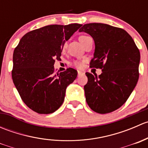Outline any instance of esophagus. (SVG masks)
<instances>
[{
  "mask_svg": "<svg viewBox=\"0 0 148 148\" xmlns=\"http://www.w3.org/2000/svg\"><path fill=\"white\" fill-rule=\"evenodd\" d=\"M84 74V73L82 72V71H78V77H80V76H82Z\"/></svg>",
  "mask_w": 148,
  "mask_h": 148,
  "instance_id": "obj_1",
  "label": "esophagus"
}]
</instances>
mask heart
I'll use <instances>...</instances> for the list:
<instances>
[{
  "mask_svg": "<svg viewBox=\"0 0 148 148\" xmlns=\"http://www.w3.org/2000/svg\"><path fill=\"white\" fill-rule=\"evenodd\" d=\"M86 37H88L87 36H79V40L80 42L82 43L84 40L86 38ZM66 44H64L63 46H62V50H64V49H66ZM71 65L72 66L76 67V68L81 69V68H82V66H83V61L74 60L71 62Z\"/></svg>",
  "mask_w": 148,
  "mask_h": 148,
  "instance_id": "b5f03b06",
  "label": "heart"
}]
</instances>
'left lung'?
<instances>
[{
    "label": "left lung",
    "mask_w": 148,
    "mask_h": 148,
    "mask_svg": "<svg viewBox=\"0 0 148 148\" xmlns=\"http://www.w3.org/2000/svg\"><path fill=\"white\" fill-rule=\"evenodd\" d=\"M79 31L93 38L95 50L90 67L102 71L98 77L86 73V102L95 112H112L125 104L138 83L140 51L122 28L93 23L84 24Z\"/></svg>",
    "instance_id": "8db88e82"
}]
</instances>
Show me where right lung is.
<instances>
[{
    "instance_id": "right-lung-1",
    "label": "right lung",
    "mask_w": 148,
    "mask_h": 148,
    "mask_svg": "<svg viewBox=\"0 0 148 148\" xmlns=\"http://www.w3.org/2000/svg\"><path fill=\"white\" fill-rule=\"evenodd\" d=\"M82 26L49 25L25 34L15 48L12 79L23 102L38 114L54 112L63 104L66 89L77 77L69 68L54 73L62 46Z\"/></svg>"
}]
</instances>
